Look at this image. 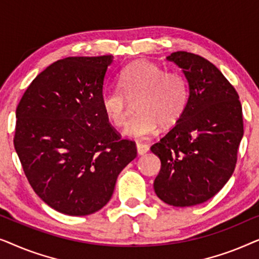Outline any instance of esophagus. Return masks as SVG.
I'll return each mask as SVG.
<instances>
[{
	"label": "esophagus",
	"instance_id": "obj_1",
	"mask_svg": "<svg viewBox=\"0 0 259 259\" xmlns=\"http://www.w3.org/2000/svg\"><path fill=\"white\" fill-rule=\"evenodd\" d=\"M137 152L139 155H143L145 153H147L148 152V146L146 144H141V143H138L137 144Z\"/></svg>",
	"mask_w": 259,
	"mask_h": 259
}]
</instances>
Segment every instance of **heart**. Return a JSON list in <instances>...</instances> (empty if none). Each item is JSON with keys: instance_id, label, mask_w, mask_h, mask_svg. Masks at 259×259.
<instances>
[{"instance_id": "obj_1", "label": "heart", "mask_w": 259, "mask_h": 259, "mask_svg": "<svg viewBox=\"0 0 259 259\" xmlns=\"http://www.w3.org/2000/svg\"><path fill=\"white\" fill-rule=\"evenodd\" d=\"M119 88H105L100 105L115 127L126 122L130 101H137L138 114L127 123L123 134L143 139L157 132L159 125L169 127L178 121L189 102V84L182 74L166 72L147 61H137L120 73Z\"/></svg>"}]
</instances>
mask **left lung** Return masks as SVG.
<instances>
[{
    "instance_id": "1",
    "label": "left lung",
    "mask_w": 259,
    "mask_h": 259,
    "mask_svg": "<svg viewBox=\"0 0 259 259\" xmlns=\"http://www.w3.org/2000/svg\"><path fill=\"white\" fill-rule=\"evenodd\" d=\"M166 59L182 68L190 97L176 126L151 147L161 161L154 192L172 206H193L217 194L235 171L244 133L242 105L206 59L187 52Z\"/></svg>"
}]
</instances>
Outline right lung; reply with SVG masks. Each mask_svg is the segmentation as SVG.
Masks as SVG:
<instances>
[{"instance_id": "obj_1", "label": "right lung", "mask_w": 259, "mask_h": 259, "mask_svg": "<svg viewBox=\"0 0 259 259\" xmlns=\"http://www.w3.org/2000/svg\"><path fill=\"white\" fill-rule=\"evenodd\" d=\"M113 56H74L41 72L16 108L14 146L35 193L61 213L87 215L111 199L137 157L100 105Z\"/></svg>"}]
</instances>
